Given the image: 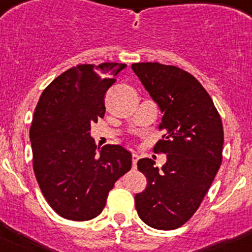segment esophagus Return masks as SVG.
Masks as SVG:
<instances>
[{
    "label": "esophagus",
    "instance_id": "obj_1",
    "mask_svg": "<svg viewBox=\"0 0 252 252\" xmlns=\"http://www.w3.org/2000/svg\"><path fill=\"white\" fill-rule=\"evenodd\" d=\"M137 160H139V155H137L136 153H132V168H133V169L136 168Z\"/></svg>",
    "mask_w": 252,
    "mask_h": 252
}]
</instances>
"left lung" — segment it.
Instances as JSON below:
<instances>
[{
    "instance_id": "left-lung-1",
    "label": "left lung",
    "mask_w": 252,
    "mask_h": 252,
    "mask_svg": "<svg viewBox=\"0 0 252 252\" xmlns=\"http://www.w3.org/2000/svg\"><path fill=\"white\" fill-rule=\"evenodd\" d=\"M131 68L161 111L159 128L165 135L154 150L166 154L161 169L149 158L137 161L148 186L135 195V206L148 226L175 230L201 206L221 166L223 126L212 98L192 74L160 63Z\"/></svg>"
}]
</instances>
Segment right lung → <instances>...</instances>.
Returning a JSON list of instances; mask_svg holds the SVG:
<instances>
[{"label": "right lung", "mask_w": 252, "mask_h": 252, "mask_svg": "<svg viewBox=\"0 0 252 252\" xmlns=\"http://www.w3.org/2000/svg\"><path fill=\"white\" fill-rule=\"evenodd\" d=\"M126 64H82L55 78L40 95L30 127L35 177L59 216L97 217L132 155L121 145L97 148L91 124L106 112L104 94Z\"/></svg>", "instance_id": "add662e5"}]
</instances>
